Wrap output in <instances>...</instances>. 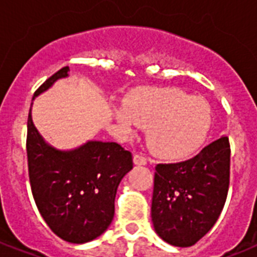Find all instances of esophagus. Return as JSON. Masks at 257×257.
<instances>
[{
	"mask_svg": "<svg viewBox=\"0 0 257 257\" xmlns=\"http://www.w3.org/2000/svg\"><path fill=\"white\" fill-rule=\"evenodd\" d=\"M133 163H135V165H147V159L141 155H135Z\"/></svg>",
	"mask_w": 257,
	"mask_h": 257,
	"instance_id": "obj_1",
	"label": "esophagus"
}]
</instances>
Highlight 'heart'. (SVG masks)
Instances as JSON below:
<instances>
[{
    "instance_id": "heart-1",
    "label": "heart",
    "mask_w": 257,
    "mask_h": 257,
    "mask_svg": "<svg viewBox=\"0 0 257 257\" xmlns=\"http://www.w3.org/2000/svg\"><path fill=\"white\" fill-rule=\"evenodd\" d=\"M114 120L126 136L148 126L147 141L157 156L181 160L201 149L212 126V110L200 97L177 88H151L113 105Z\"/></svg>"
}]
</instances>
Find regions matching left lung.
Here are the masks:
<instances>
[{
	"mask_svg": "<svg viewBox=\"0 0 257 257\" xmlns=\"http://www.w3.org/2000/svg\"><path fill=\"white\" fill-rule=\"evenodd\" d=\"M229 159L221 136L193 159L156 165L151 216L165 243L191 247L215 225L227 199Z\"/></svg>",
	"mask_w": 257,
	"mask_h": 257,
	"instance_id": "obj_1",
	"label": "left lung"
}]
</instances>
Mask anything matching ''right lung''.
Here are the masks:
<instances>
[{
	"label": "right lung",
	"instance_id": "1",
	"mask_svg": "<svg viewBox=\"0 0 257 257\" xmlns=\"http://www.w3.org/2000/svg\"><path fill=\"white\" fill-rule=\"evenodd\" d=\"M69 66L58 70L34 97L69 77ZM26 152L32 193L50 229L73 244L88 243L102 235L114 216L118 184L133 168L132 153L117 143L98 140H88L73 149L56 148L34 126L32 108Z\"/></svg>",
	"mask_w": 257,
	"mask_h": 257
}]
</instances>
